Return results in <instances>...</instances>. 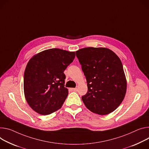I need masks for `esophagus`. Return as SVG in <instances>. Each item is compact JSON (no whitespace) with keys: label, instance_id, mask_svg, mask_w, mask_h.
<instances>
[{"label":"esophagus","instance_id":"1","mask_svg":"<svg viewBox=\"0 0 149 149\" xmlns=\"http://www.w3.org/2000/svg\"><path fill=\"white\" fill-rule=\"evenodd\" d=\"M71 90H72V91H77L78 90L77 88H71Z\"/></svg>","mask_w":149,"mask_h":149}]
</instances>
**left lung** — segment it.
Masks as SVG:
<instances>
[{
	"label": "left lung",
	"mask_w": 149,
	"mask_h": 149,
	"mask_svg": "<svg viewBox=\"0 0 149 149\" xmlns=\"http://www.w3.org/2000/svg\"><path fill=\"white\" fill-rule=\"evenodd\" d=\"M86 76L88 91L82 100L90 111L104 115L123 101L127 79L123 63L111 50L105 47H86L76 52Z\"/></svg>",
	"instance_id": "left-lung-1"
}]
</instances>
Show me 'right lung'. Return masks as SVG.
<instances>
[{"label": "right lung", "mask_w": 149, "mask_h": 149, "mask_svg": "<svg viewBox=\"0 0 149 149\" xmlns=\"http://www.w3.org/2000/svg\"><path fill=\"white\" fill-rule=\"evenodd\" d=\"M75 52L59 49L45 50L34 55L26 66L24 91L29 106L47 115L59 109L68 94L63 72L75 58Z\"/></svg>", "instance_id": "right-lung-1"}]
</instances>
